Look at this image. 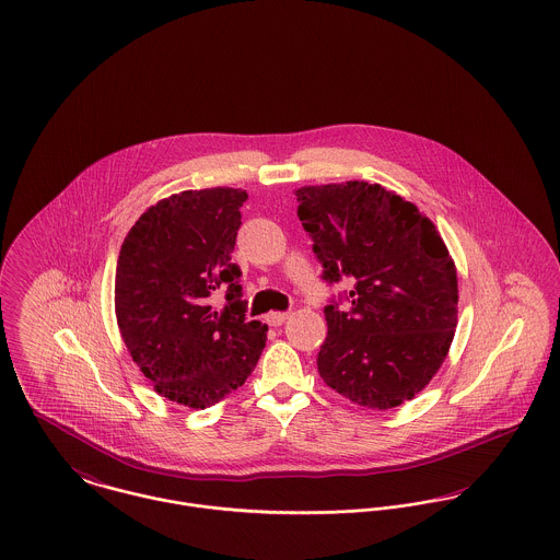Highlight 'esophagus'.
<instances>
[{"label": "esophagus", "mask_w": 560, "mask_h": 560, "mask_svg": "<svg viewBox=\"0 0 560 560\" xmlns=\"http://www.w3.org/2000/svg\"><path fill=\"white\" fill-rule=\"evenodd\" d=\"M290 315L288 313H281V311H275V313H268L266 315V322L270 324V326H281L285 319H288Z\"/></svg>", "instance_id": "obj_1"}]
</instances>
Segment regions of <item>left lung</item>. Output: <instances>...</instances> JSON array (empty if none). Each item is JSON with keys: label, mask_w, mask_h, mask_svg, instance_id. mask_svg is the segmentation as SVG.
Returning <instances> with one entry per match:
<instances>
[{"label": "left lung", "mask_w": 560, "mask_h": 560, "mask_svg": "<svg viewBox=\"0 0 560 560\" xmlns=\"http://www.w3.org/2000/svg\"><path fill=\"white\" fill-rule=\"evenodd\" d=\"M296 198L322 279L353 283L324 306L317 371L351 402L398 407L431 382L454 339L458 279L447 247L429 217L377 183L302 187Z\"/></svg>", "instance_id": "8db88e82"}]
</instances>
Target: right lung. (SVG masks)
<instances>
[{
    "instance_id": "add662e5",
    "label": "right lung",
    "mask_w": 560,
    "mask_h": 560,
    "mask_svg": "<svg viewBox=\"0 0 560 560\" xmlns=\"http://www.w3.org/2000/svg\"><path fill=\"white\" fill-rule=\"evenodd\" d=\"M247 191L213 187L171 196L124 241L115 311L142 375L168 400L205 409L243 386L266 345L247 322L241 266L232 261ZM217 291L226 294L221 310Z\"/></svg>"
}]
</instances>
